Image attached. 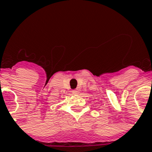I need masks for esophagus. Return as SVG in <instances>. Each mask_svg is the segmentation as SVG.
Here are the masks:
<instances>
[{
	"mask_svg": "<svg viewBox=\"0 0 152 152\" xmlns=\"http://www.w3.org/2000/svg\"><path fill=\"white\" fill-rule=\"evenodd\" d=\"M72 94H78L79 93H80V91H79V90H76H76H72Z\"/></svg>",
	"mask_w": 152,
	"mask_h": 152,
	"instance_id": "esophagus-1",
	"label": "esophagus"
}]
</instances>
